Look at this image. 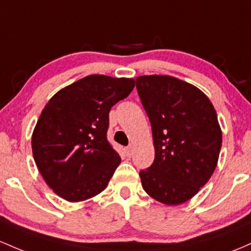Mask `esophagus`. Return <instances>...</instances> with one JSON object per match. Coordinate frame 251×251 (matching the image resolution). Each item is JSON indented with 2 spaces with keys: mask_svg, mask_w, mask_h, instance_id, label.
<instances>
[{
  "mask_svg": "<svg viewBox=\"0 0 251 251\" xmlns=\"http://www.w3.org/2000/svg\"><path fill=\"white\" fill-rule=\"evenodd\" d=\"M125 152H126V156L131 157V156H132V148H131V147L126 148V149H125Z\"/></svg>",
  "mask_w": 251,
  "mask_h": 251,
  "instance_id": "34e87169",
  "label": "esophagus"
}]
</instances>
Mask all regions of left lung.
Instances as JSON below:
<instances>
[{
    "label": "left lung",
    "instance_id": "left-lung-1",
    "mask_svg": "<svg viewBox=\"0 0 251 251\" xmlns=\"http://www.w3.org/2000/svg\"><path fill=\"white\" fill-rule=\"evenodd\" d=\"M136 83L155 147L152 164L139 172L142 186L157 201L180 205L205 186L218 163L216 109L201 90L175 77L139 76Z\"/></svg>",
    "mask_w": 251,
    "mask_h": 251
}]
</instances>
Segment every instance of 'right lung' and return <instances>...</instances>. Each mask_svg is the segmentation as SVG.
Masks as SVG:
<instances>
[{
    "label": "right lung",
    "instance_id": "obj_1",
    "mask_svg": "<svg viewBox=\"0 0 251 251\" xmlns=\"http://www.w3.org/2000/svg\"><path fill=\"white\" fill-rule=\"evenodd\" d=\"M133 78L90 75L60 89L41 112L32 151L51 189L71 202L101 193L120 164L107 140L109 111L127 98Z\"/></svg>",
    "mask_w": 251,
    "mask_h": 251
}]
</instances>
